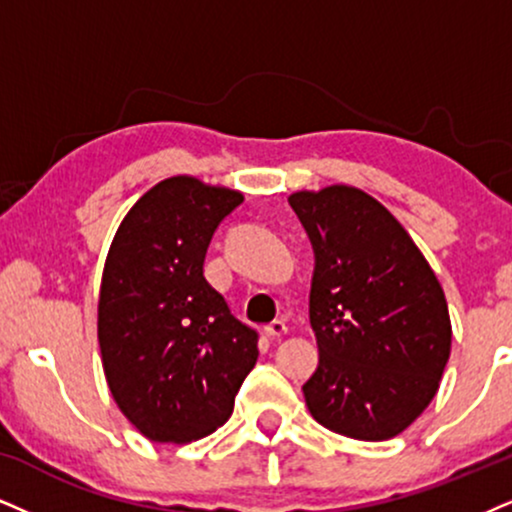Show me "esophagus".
I'll return each instance as SVG.
<instances>
[{"mask_svg": "<svg viewBox=\"0 0 512 512\" xmlns=\"http://www.w3.org/2000/svg\"><path fill=\"white\" fill-rule=\"evenodd\" d=\"M263 332H266L270 339H280V337H285V334H287V323H285V320H273V323L266 325V330H263Z\"/></svg>", "mask_w": 512, "mask_h": 512, "instance_id": "34e87169", "label": "esophagus"}]
</instances>
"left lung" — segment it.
Wrapping results in <instances>:
<instances>
[{
    "mask_svg": "<svg viewBox=\"0 0 512 512\" xmlns=\"http://www.w3.org/2000/svg\"><path fill=\"white\" fill-rule=\"evenodd\" d=\"M313 244L311 327L320 361L306 406L327 430L384 441L430 406L451 353L444 289L399 220L356 187L296 192Z\"/></svg>",
    "mask_w": 512,
    "mask_h": 512,
    "instance_id": "1",
    "label": "left lung"
}]
</instances>
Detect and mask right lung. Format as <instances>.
Wrapping results in <instances>:
<instances>
[{"instance_id": "add662e5", "label": "right lung", "mask_w": 512, "mask_h": 512, "mask_svg": "<svg viewBox=\"0 0 512 512\" xmlns=\"http://www.w3.org/2000/svg\"><path fill=\"white\" fill-rule=\"evenodd\" d=\"M239 192L168 178L130 208L106 256L99 349L118 408L144 437L187 444L216 432L258 358V332L204 277Z\"/></svg>"}]
</instances>
